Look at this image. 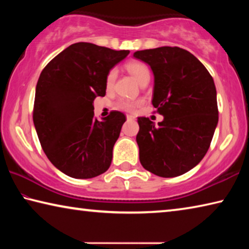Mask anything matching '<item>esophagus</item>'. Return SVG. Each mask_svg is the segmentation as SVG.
Wrapping results in <instances>:
<instances>
[{"label": "esophagus", "instance_id": "obj_1", "mask_svg": "<svg viewBox=\"0 0 249 249\" xmlns=\"http://www.w3.org/2000/svg\"><path fill=\"white\" fill-rule=\"evenodd\" d=\"M126 119H127V121H133L135 120V117L133 115H126Z\"/></svg>", "mask_w": 249, "mask_h": 249}]
</instances>
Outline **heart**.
I'll return each instance as SVG.
<instances>
[{
  "label": "heart",
  "instance_id": "heart-1",
  "mask_svg": "<svg viewBox=\"0 0 249 249\" xmlns=\"http://www.w3.org/2000/svg\"><path fill=\"white\" fill-rule=\"evenodd\" d=\"M126 68L132 73L133 77L136 79L138 83H141L142 80L146 78H150V72L148 67L141 61H130L126 65ZM117 71L116 69H111L107 73V87L111 88L116 79ZM141 102L140 101H133L128 99H121L116 102V107L120 109H124V111H133V109L137 107Z\"/></svg>",
  "mask_w": 249,
  "mask_h": 249
}]
</instances>
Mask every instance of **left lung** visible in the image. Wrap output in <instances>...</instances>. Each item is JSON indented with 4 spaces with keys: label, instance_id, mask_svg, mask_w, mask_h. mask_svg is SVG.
I'll use <instances>...</instances> for the list:
<instances>
[{
    "label": "left lung",
    "instance_id": "obj_1",
    "mask_svg": "<svg viewBox=\"0 0 249 249\" xmlns=\"http://www.w3.org/2000/svg\"><path fill=\"white\" fill-rule=\"evenodd\" d=\"M154 73L153 105L163 121L138 117L136 142L146 170L163 178L183 175L208 151L218 122L213 78L191 53L159 47L134 53Z\"/></svg>",
    "mask_w": 249,
    "mask_h": 249
}]
</instances>
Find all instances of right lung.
Masks as SVG:
<instances>
[{"label":"right lung","mask_w":249,"mask_h":249,"mask_svg":"<svg viewBox=\"0 0 249 249\" xmlns=\"http://www.w3.org/2000/svg\"><path fill=\"white\" fill-rule=\"evenodd\" d=\"M128 50L77 43L45 67L36 86L33 120L40 145L57 169L75 179L107 171L126 117L119 111L98 121L93 101L104 96L107 77Z\"/></svg>","instance_id":"add662e5"}]
</instances>
